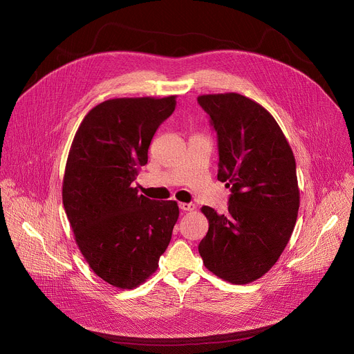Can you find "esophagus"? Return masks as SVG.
I'll use <instances>...</instances> for the list:
<instances>
[{
	"mask_svg": "<svg viewBox=\"0 0 354 354\" xmlns=\"http://www.w3.org/2000/svg\"><path fill=\"white\" fill-rule=\"evenodd\" d=\"M179 209L183 212H192L194 210V205L192 203H179Z\"/></svg>",
	"mask_w": 354,
	"mask_h": 354,
	"instance_id": "esophagus-1",
	"label": "esophagus"
}]
</instances>
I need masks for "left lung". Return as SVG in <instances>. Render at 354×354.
<instances>
[{
  "mask_svg": "<svg viewBox=\"0 0 354 354\" xmlns=\"http://www.w3.org/2000/svg\"><path fill=\"white\" fill-rule=\"evenodd\" d=\"M218 137L220 182L231 189L228 214L209 206V231L198 243L205 266L232 284L266 274L284 250L298 214L292 149L274 118L241 93L200 95Z\"/></svg>",
  "mask_w": 354,
  "mask_h": 354,
  "instance_id": "8db88e82",
  "label": "left lung"
}]
</instances>
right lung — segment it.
<instances>
[{
    "label": "right lung",
    "instance_id": "add662e5",
    "mask_svg": "<svg viewBox=\"0 0 354 354\" xmlns=\"http://www.w3.org/2000/svg\"><path fill=\"white\" fill-rule=\"evenodd\" d=\"M175 106L176 95L105 100L86 113L70 148L63 205L75 242L92 272L120 290L157 270L179 217L176 201L149 200L133 187Z\"/></svg>",
    "mask_w": 354,
    "mask_h": 354
}]
</instances>
